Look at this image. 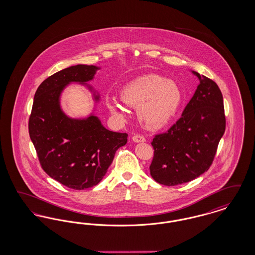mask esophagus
Returning a JSON list of instances; mask_svg holds the SVG:
<instances>
[{
  "instance_id": "obj_1",
  "label": "esophagus",
  "mask_w": 255,
  "mask_h": 255,
  "mask_svg": "<svg viewBox=\"0 0 255 255\" xmlns=\"http://www.w3.org/2000/svg\"><path fill=\"white\" fill-rule=\"evenodd\" d=\"M132 139H133V142H144L145 141V137L140 134H133Z\"/></svg>"
}]
</instances>
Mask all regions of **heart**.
Masks as SVG:
<instances>
[{"label": "heart", "instance_id": "b5f03b06", "mask_svg": "<svg viewBox=\"0 0 255 255\" xmlns=\"http://www.w3.org/2000/svg\"><path fill=\"white\" fill-rule=\"evenodd\" d=\"M121 99L126 105L136 108L137 119L146 128L157 130L175 117L182 101V92L176 82L150 73L124 86ZM107 107L112 114L123 116V108L115 98L107 99Z\"/></svg>", "mask_w": 255, "mask_h": 255}]
</instances>
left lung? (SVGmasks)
I'll list each match as a JSON object with an SVG mask.
<instances>
[{"label": "left lung", "mask_w": 255, "mask_h": 255, "mask_svg": "<svg viewBox=\"0 0 255 255\" xmlns=\"http://www.w3.org/2000/svg\"><path fill=\"white\" fill-rule=\"evenodd\" d=\"M200 81L182 117L169 130L156 134L150 174L156 182L174 186L190 182L208 170L226 130L224 100L218 85L192 71Z\"/></svg>", "instance_id": "1"}]
</instances>
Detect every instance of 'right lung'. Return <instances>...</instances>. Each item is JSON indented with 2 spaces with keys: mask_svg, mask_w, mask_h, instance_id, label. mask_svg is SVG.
I'll return each mask as SVG.
<instances>
[{
  "mask_svg": "<svg viewBox=\"0 0 255 255\" xmlns=\"http://www.w3.org/2000/svg\"><path fill=\"white\" fill-rule=\"evenodd\" d=\"M97 70L96 66L76 65L50 75L37 89L28 121L29 136L43 170L75 190L97 185L117 150L127 143V133L107 130L96 116L75 120L61 109L64 88L92 80Z\"/></svg>",
  "mask_w": 255,
  "mask_h": 255,
  "instance_id": "obj_1",
  "label": "right lung"
}]
</instances>
